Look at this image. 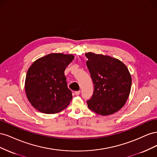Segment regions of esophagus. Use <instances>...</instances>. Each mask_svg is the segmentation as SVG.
<instances>
[{
    "label": "esophagus",
    "instance_id": "1",
    "mask_svg": "<svg viewBox=\"0 0 157 157\" xmlns=\"http://www.w3.org/2000/svg\"><path fill=\"white\" fill-rule=\"evenodd\" d=\"M80 94V91H76L75 92V94L76 96H78V95Z\"/></svg>",
    "mask_w": 157,
    "mask_h": 157
}]
</instances>
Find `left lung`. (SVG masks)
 <instances>
[{
    "mask_svg": "<svg viewBox=\"0 0 157 157\" xmlns=\"http://www.w3.org/2000/svg\"><path fill=\"white\" fill-rule=\"evenodd\" d=\"M87 67L94 84L88 108L101 115H111L124 105L130 92L132 77L126 66L111 56L88 52Z\"/></svg>",
    "mask_w": 157,
    "mask_h": 157,
    "instance_id": "obj_1",
    "label": "left lung"
}]
</instances>
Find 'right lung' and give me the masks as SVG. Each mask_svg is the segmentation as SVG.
<instances>
[{"instance_id": "right-lung-1", "label": "right lung", "mask_w": 157, "mask_h": 157, "mask_svg": "<svg viewBox=\"0 0 157 157\" xmlns=\"http://www.w3.org/2000/svg\"><path fill=\"white\" fill-rule=\"evenodd\" d=\"M74 56L54 53L36 59L27 71L25 89L33 107L54 114L67 107L73 98L64 71Z\"/></svg>"}]
</instances>
